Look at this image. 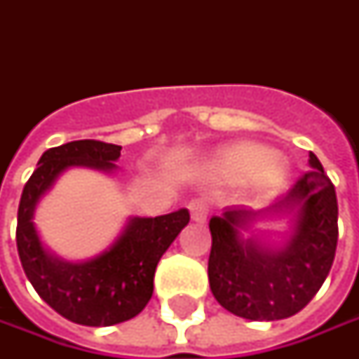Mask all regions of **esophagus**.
<instances>
[{
	"label": "esophagus",
	"instance_id": "34e87169",
	"mask_svg": "<svg viewBox=\"0 0 359 359\" xmlns=\"http://www.w3.org/2000/svg\"><path fill=\"white\" fill-rule=\"evenodd\" d=\"M189 210H191V218L194 222H198V224L206 222V218H208V203L204 198H194V201H191L189 203Z\"/></svg>",
	"mask_w": 359,
	"mask_h": 359
}]
</instances>
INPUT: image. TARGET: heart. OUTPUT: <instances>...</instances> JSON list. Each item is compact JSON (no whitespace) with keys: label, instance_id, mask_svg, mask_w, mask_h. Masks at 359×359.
Segmentation results:
<instances>
[{"label":"heart","instance_id":"obj_1","mask_svg":"<svg viewBox=\"0 0 359 359\" xmlns=\"http://www.w3.org/2000/svg\"><path fill=\"white\" fill-rule=\"evenodd\" d=\"M217 179L229 182L250 180L254 189L262 194L278 192L288 179L286 163L270 149L254 142H236L220 149L208 163Z\"/></svg>","mask_w":359,"mask_h":359}]
</instances>
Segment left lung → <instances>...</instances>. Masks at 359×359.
<instances>
[{
	"label": "left lung",
	"mask_w": 359,
	"mask_h": 359,
	"mask_svg": "<svg viewBox=\"0 0 359 359\" xmlns=\"http://www.w3.org/2000/svg\"><path fill=\"white\" fill-rule=\"evenodd\" d=\"M310 170L286 196L264 210L226 208L208 226L212 248L208 282L217 302L246 320H284L298 314L322 288L338 244V201L322 163L310 153ZM292 215V234L282 247L264 245L241 229L266 214Z\"/></svg>",
	"instance_id": "left-lung-1"
}]
</instances>
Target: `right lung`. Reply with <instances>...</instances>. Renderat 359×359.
<instances>
[{"label":"right lung","mask_w":359,"mask_h":359,"mask_svg":"<svg viewBox=\"0 0 359 359\" xmlns=\"http://www.w3.org/2000/svg\"><path fill=\"white\" fill-rule=\"evenodd\" d=\"M121 147L111 142L71 141L45 151L25 182L18 210V252L35 292L57 314L81 326H113L142 312L153 296L161 256L191 220L187 208L155 218H129L105 252L85 262H67L49 252L33 224L39 198L71 167L111 172Z\"/></svg>","instance_id":"1"}]
</instances>
